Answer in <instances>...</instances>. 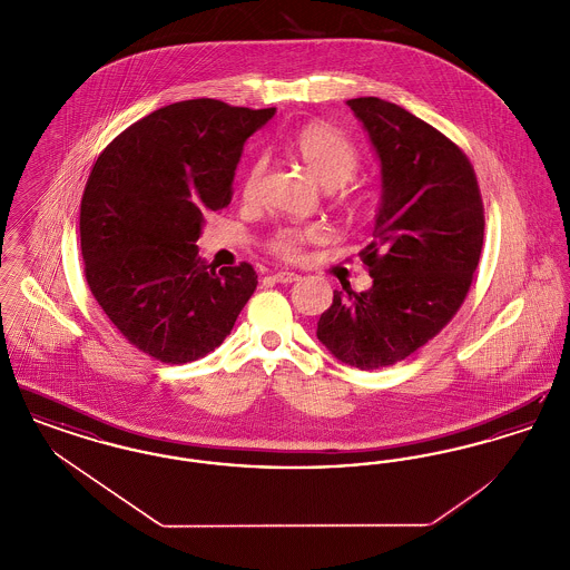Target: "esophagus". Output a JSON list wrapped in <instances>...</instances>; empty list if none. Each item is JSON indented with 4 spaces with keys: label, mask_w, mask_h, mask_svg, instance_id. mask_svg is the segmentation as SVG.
<instances>
[{
    "label": "esophagus",
    "mask_w": 570,
    "mask_h": 570,
    "mask_svg": "<svg viewBox=\"0 0 570 570\" xmlns=\"http://www.w3.org/2000/svg\"><path fill=\"white\" fill-rule=\"evenodd\" d=\"M275 282H279V284H293V282H297L298 275L293 272H277L272 275Z\"/></svg>",
    "instance_id": "obj_1"
}]
</instances>
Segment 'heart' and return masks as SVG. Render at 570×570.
Segmentation results:
<instances>
[{
    "instance_id": "obj_1",
    "label": "heart",
    "mask_w": 570,
    "mask_h": 570,
    "mask_svg": "<svg viewBox=\"0 0 570 570\" xmlns=\"http://www.w3.org/2000/svg\"><path fill=\"white\" fill-rule=\"evenodd\" d=\"M293 151L309 173L326 186L342 188L356 175L361 166V154L348 136L328 124H307L293 138ZM265 158L254 160L245 175L244 196L254 198L261 179L265 175ZM323 239V230L312 224L303 226H279L267 239V249L282 261H298L305 247Z\"/></svg>"
}]
</instances>
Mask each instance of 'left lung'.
I'll return each instance as SVG.
<instances>
[{
	"mask_svg": "<svg viewBox=\"0 0 570 570\" xmlns=\"http://www.w3.org/2000/svg\"><path fill=\"white\" fill-rule=\"evenodd\" d=\"M348 107L382 164L374 242L358 252L374 284L335 291L316 335L342 363L379 370L453 321L479 267L485 209L474 168L449 136L380 98Z\"/></svg>",
	"mask_w": 570,
	"mask_h": 570,
	"instance_id": "1",
	"label": "left lung"
}]
</instances>
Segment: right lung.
<instances>
[{"label":"right lung","instance_id":"obj_1","mask_svg":"<svg viewBox=\"0 0 570 570\" xmlns=\"http://www.w3.org/2000/svg\"><path fill=\"white\" fill-rule=\"evenodd\" d=\"M273 112L175 102L115 136L94 164L81 200L85 277L140 353L181 365L216 351L254 295L249 263L216 272L196 242L228 207L244 142Z\"/></svg>","mask_w":570,"mask_h":570}]
</instances>
